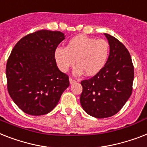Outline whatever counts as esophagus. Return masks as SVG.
<instances>
[{"mask_svg":"<svg viewBox=\"0 0 147 147\" xmlns=\"http://www.w3.org/2000/svg\"><path fill=\"white\" fill-rule=\"evenodd\" d=\"M69 80H70V84H73V83H76V80L73 79V78H71V77H70V79H69Z\"/></svg>","mask_w":147,"mask_h":147,"instance_id":"esophagus-1","label":"esophagus"}]
</instances>
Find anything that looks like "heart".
Here are the masks:
<instances>
[{
  "instance_id": "heart-1",
  "label": "heart",
  "mask_w": 147,
  "mask_h": 147,
  "mask_svg": "<svg viewBox=\"0 0 147 147\" xmlns=\"http://www.w3.org/2000/svg\"><path fill=\"white\" fill-rule=\"evenodd\" d=\"M109 52L110 45L107 41L79 35L71 38L66 48H57L55 59L62 72H67L77 61L75 74H82L84 71L86 76L91 77L102 70Z\"/></svg>"
}]
</instances>
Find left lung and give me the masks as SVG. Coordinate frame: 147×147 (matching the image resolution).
I'll return each mask as SVG.
<instances>
[{"instance_id":"obj_1","label":"left lung","mask_w":147,"mask_h":147,"mask_svg":"<svg viewBox=\"0 0 147 147\" xmlns=\"http://www.w3.org/2000/svg\"><path fill=\"white\" fill-rule=\"evenodd\" d=\"M104 34L110 45L109 58L100 72L81 81L80 98L84 111L97 118H109L120 111L132 93L134 77L128 50L114 36Z\"/></svg>"}]
</instances>
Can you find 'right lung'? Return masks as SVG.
I'll return each instance as SVG.
<instances>
[{
	"label": "right lung",
	"mask_w": 147,
	"mask_h": 147,
	"mask_svg": "<svg viewBox=\"0 0 147 147\" xmlns=\"http://www.w3.org/2000/svg\"><path fill=\"white\" fill-rule=\"evenodd\" d=\"M64 39L59 31L38 30L13 47L6 66L8 92L25 113L42 115L52 111L70 85L57 67L55 51Z\"/></svg>",
	"instance_id": "1"
}]
</instances>
